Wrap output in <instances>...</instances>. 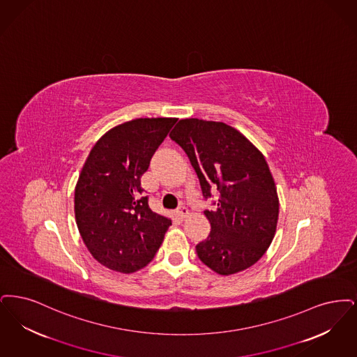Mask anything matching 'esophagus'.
<instances>
[{
	"mask_svg": "<svg viewBox=\"0 0 357 357\" xmlns=\"http://www.w3.org/2000/svg\"><path fill=\"white\" fill-rule=\"evenodd\" d=\"M177 215L181 218H185L186 216L189 215V211H188L186 206H180V208L177 209Z\"/></svg>",
	"mask_w": 357,
	"mask_h": 357,
	"instance_id": "1",
	"label": "esophagus"
}]
</instances>
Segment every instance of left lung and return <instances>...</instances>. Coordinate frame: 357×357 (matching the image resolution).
Segmentation results:
<instances>
[{
	"label": "left lung",
	"instance_id": "left-lung-1",
	"mask_svg": "<svg viewBox=\"0 0 357 357\" xmlns=\"http://www.w3.org/2000/svg\"><path fill=\"white\" fill-rule=\"evenodd\" d=\"M171 139L185 152L204 199L216 190L215 209L205 211L211 233L196 245L199 259L218 275L257 263L269 248L279 220L275 180L263 153L229 125L180 120Z\"/></svg>",
	"mask_w": 357,
	"mask_h": 357
}]
</instances>
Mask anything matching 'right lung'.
Listing matches in <instances>:
<instances>
[{"instance_id":"1","label":"right lung","mask_w":357,"mask_h":357,"mask_svg":"<svg viewBox=\"0 0 357 357\" xmlns=\"http://www.w3.org/2000/svg\"><path fill=\"white\" fill-rule=\"evenodd\" d=\"M176 119H136L117 125L96 142L75 189V215L84 244L112 271L132 273L151 263L169 218L139 197L141 176Z\"/></svg>"}]
</instances>
